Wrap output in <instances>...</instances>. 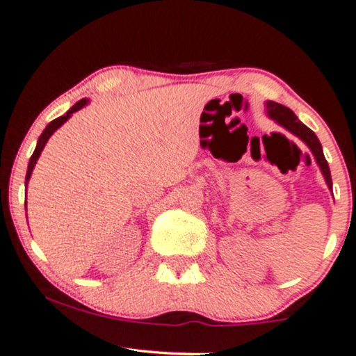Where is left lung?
Wrapping results in <instances>:
<instances>
[{
    "label": "left lung",
    "instance_id": "left-lung-1",
    "mask_svg": "<svg viewBox=\"0 0 356 356\" xmlns=\"http://www.w3.org/2000/svg\"><path fill=\"white\" fill-rule=\"evenodd\" d=\"M264 104H266L268 116L271 118L273 121H276L280 127H284L285 130H289L290 134H293L295 137H298L309 149H312L313 156L316 159V164L319 169H321L324 180H326L329 190L332 192V177H330L329 164L326 161V158H324L323 147L321 143H319L316 134H314L312 129L305 126L302 121H298V118L295 116L292 109L284 106V104H279L276 102H266Z\"/></svg>",
    "mask_w": 356,
    "mask_h": 356
}]
</instances>
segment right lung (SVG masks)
I'll return each instance as SVG.
<instances>
[{
	"label": "right lung",
	"instance_id": "right-lung-1",
	"mask_svg": "<svg viewBox=\"0 0 356 356\" xmlns=\"http://www.w3.org/2000/svg\"><path fill=\"white\" fill-rule=\"evenodd\" d=\"M88 103H90V99H87V98L80 99V102H77L76 104H74V106H72L71 109H69V111H67L66 114H63V116H59L58 119H54V121H51V122L48 124L47 127H44V130L42 132V135H40V137H38L37 147H35V152H33V154H32V158H30V161H29V168H27V174H26V193H27V185H29L30 176H32V171H33L35 164H37L38 158H40V154H42L43 148H44V145H47V142L49 140V137H51V135H53L54 132H56V130H58L59 127H61L63 124L66 122L67 119L71 118L74 113L79 111V109H82L83 106H87ZM26 211H27V198H26Z\"/></svg>",
	"mask_w": 356,
	"mask_h": 356
}]
</instances>
